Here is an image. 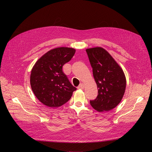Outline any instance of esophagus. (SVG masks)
Instances as JSON below:
<instances>
[{
	"mask_svg": "<svg viewBox=\"0 0 152 152\" xmlns=\"http://www.w3.org/2000/svg\"><path fill=\"white\" fill-rule=\"evenodd\" d=\"M84 87V85L83 84H80L79 86L77 87V88L79 89H83Z\"/></svg>",
	"mask_w": 152,
	"mask_h": 152,
	"instance_id": "obj_1",
	"label": "esophagus"
}]
</instances>
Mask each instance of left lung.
<instances>
[{"instance_id": "8db88e82", "label": "left lung", "mask_w": 152, "mask_h": 152, "mask_svg": "<svg viewBox=\"0 0 152 152\" xmlns=\"http://www.w3.org/2000/svg\"><path fill=\"white\" fill-rule=\"evenodd\" d=\"M98 89L90 104L98 112H108L120 103L125 93L126 79L121 66L107 50L97 47L86 49Z\"/></svg>"}]
</instances>
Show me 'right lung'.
Segmentation results:
<instances>
[{
  "instance_id": "add662e5",
  "label": "right lung",
  "mask_w": 152,
  "mask_h": 152,
  "mask_svg": "<svg viewBox=\"0 0 152 152\" xmlns=\"http://www.w3.org/2000/svg\"><path fill=\"white\" fill-rule=\"evenodd\" d=\"M75 53L73 48H55L44 54L33 66L30 75L31 89L44 105L61 107L77 89L63 72V66L71 60Z\"/></svg>"
}]
</instances>
